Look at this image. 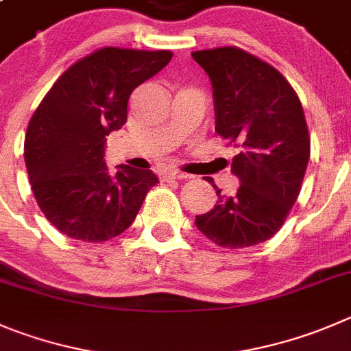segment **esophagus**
<instances>
[{
	"instance_id": "1",
	"label": "esophagus",
	"mask_w": 351,
	"mask_h": 351,
	"mask_svg": "<svg viewBox=\"0 0 351 351\" xmlns=\"http://www.w3.org/2000/svg\"><path fill=\"white\" fill-rule=\"evenodd\" d=\"M162 178L165 180H186L191 178V175H186V173L176 171V169H169V171L162 173Z\"/></svg>"
}]
</instances>
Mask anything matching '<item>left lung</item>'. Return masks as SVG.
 Wrapping results in <instances>:
<instances>
[{
  "mask_svg": "<svg viewBox=\"0 0 351 351\" xmlns=\"http://www.w3.org/2000/svg\"><path fill=\"white\" fill-rule=\"evenodd\" d=\"M209 76L215 130L239 147L232 173L237 194L215 186V208L195 216V227L211 242L239 250L274 237L296 202L310 160L303 107L277 69L235 47L192 53Z\"/></svg>",
  "mask_w": 351,
  "mask_h": 351,
  "instance_id": "obj_1",
  "label": "left lung"
}]
</instances>
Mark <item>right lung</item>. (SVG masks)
I'll list each match as a JSON object with an SVG mask.
<instances>
[{
    "label": "right lung",
    "mask_w": 351,
    "mask_h": 351,
    "mask_svg": "<svg viewBox=\"0 0 351 351\" xmlns=\"http://www.w3.org/2000/svg\"><path fill=\"white\" fill-rule=\"evenodd\" d=\"M168 50L101 48L67 69L27 126L25 168L43 215L62 234L104 242L123 234L159 182L150 169H107L106 140L128 117L131 91L171 60Z\"/></svg>",
    "instance_id": "right-lung-1"
}]
</instances>
